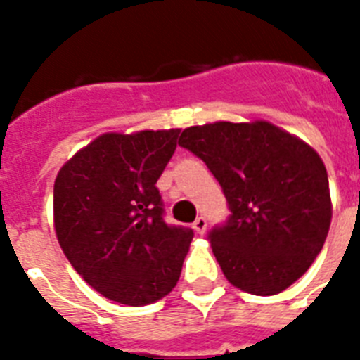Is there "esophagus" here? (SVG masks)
I'll return each instance as SVG.
<instances>
[{"mask_svg":"<svg viewBox=\"0 0 360 360\" xmlns=\"http://www.w3.org/2000/svg\"><path fill=\"white\" fill-rule=\"evenodd\" d=\"M192 228H194V231H196L198 236H203V233H205V230H207V220L203 219V217H198V219L194 220Z\"/></svg>","mask_w":360,"mask_h":360,"instance_id":"obj_1","label":"esophagus"}]
</instances>
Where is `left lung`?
<instances>
[{
	"instance_id": "obj_1",
	"label": "left lung",
	"mask_w": 360,
	"mask_h": 360,
	"mask_svg": "<svg viewBox=\"0 0 360 360\" xmlns=\"http://www.w3.org/2000/svg\"><path fill=\"white\" fill-rule=\"evenodd\" d=\"M179 146L207 164L230 203L228 224L209 233L230 284L267 297L301 278L323 248L333 219L318 151L263 120L188 127Z\"/></svg>"
}]
</instances>
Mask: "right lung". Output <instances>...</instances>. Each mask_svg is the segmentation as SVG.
<instances>
[{
  "label": "right lung",
  "instance_id": "1",
  "mask_svg": "<svg viewBox=\"0 0 360 360\" xmlns=\"http://www.w3.org/2000/svg\"><path fill=\"white\" fill-rule=\"evenodd\" d=\"M179 132H104L76 151L53 183L61 250L93 290L124 307L168 295L194 237L164 222L155 186Z\"/></svg>",
  "mask_w": 360,
  "mask_h": 360
}]
</instances>
